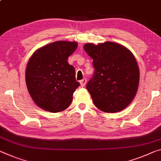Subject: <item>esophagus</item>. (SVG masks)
Returning a JSON list of instances; mask_svg holds the SVG:
<instances>
[{
  "mask_svg": "<svg viewBox=\"0 0 161 161\" xmlns=\"http://www.w3.org/2000/svg\"><path fill=\"white\" fill-rule=\"evenodd\" d=\"M80 86H82V87H85L86 84V83H87V80H86V78H84V79H83V80H80Z\"/></svg>",
  "mask_w": 161,
  "mask_h": 161,
  "instance_id": "34e87169",
  "label": "esophagus"
}]
</instances>
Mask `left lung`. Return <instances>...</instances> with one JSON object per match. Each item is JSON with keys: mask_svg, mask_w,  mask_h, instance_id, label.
Here are the masks:
<instances>
[{"mask_svg": "<svg viewBox=\"0 0 161 161\" xmlns=\"http://www.w3.org/2000/svg\"><path fill=\"white\" fill-rule=\"evenodd\" d=\"M83 48L95 69L86 86L95 106L106 113L123 110L134 99L139 86V67L133 54L113 42L88 43Z\"/></svg>", "mask_w": 161, "mask_h": 161, "instance_id": "left-lung-1", "label": "left lung"}]
</instances>
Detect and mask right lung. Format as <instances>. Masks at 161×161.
I'll list each match as a JSON object with an SVG mask.
<instances>
[{
    "mask_svg": "<svg viewBox=\"0 0 161 161\" xmlns=\"http://www.w3.org/2000/svg\"><path fill=\"white\" fill-rule=\"evenodd\" d=\"M77 47L76 42H55L34 52L27 63V89L34 102L47 112L66 109L80 86L75 68L68 63Z\"/></svg>",
    "mask_w": 161,
    "mask_h": 161,
    "instance_id": "1",
    "label": "right lung"
}]
</instances>
